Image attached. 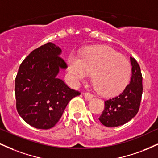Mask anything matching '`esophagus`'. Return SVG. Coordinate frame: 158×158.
Masks as SVG:
<instances>
[{"label":"esophagus","mask_w":158,"mask_h":158,"mask_svg":"<svg viewBox=\"0 0 158 158\" xmlns=\"http://www.w3.org/2000/svg\"><path fill=\"white\" fill-rule=\"evenodd\" d=\"M84 97L85 98V99H87L88 101H89L92 99V98H93V95L90 93H85V94H84Z\"/></svg>","instance_id":"34e87169"}]
</instances>
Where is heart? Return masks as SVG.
Wrapping results in <instances>:
<instances>
[{
    "mask_svg": "<svg viewBox=\"0 0 158 158\" xmlns=\"http://www.w3.org/2000/svg\"><path fill=\"white\" fill-rule=\"evenodd\" d=\"M68 71L70 80L77 85L92 73L96 88L105 95H114L128 84L131 64L128 59L106 47L87 48L78 56L68 58Z\"/></svg>",
    "mask_w": 158,
    "mask_h": 158,
    "instance_id": "b5f03b06",
    "label": "heart"
}]
</instances>
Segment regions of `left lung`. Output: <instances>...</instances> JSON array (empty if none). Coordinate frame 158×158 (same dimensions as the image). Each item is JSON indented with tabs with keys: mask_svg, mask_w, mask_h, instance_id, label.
Returning a JSON list of instances; mask_svg holds the SVG:
<instances>
[{
	"mask_svg": "<svg viewBox=\"0 0 158 158\" xmlns=\"http://www.w3.org/2000/svg\"><path fill=\"white\" fill-rule=\"evenodd\" d=\"M131 77L130 83L122 93L105 101V109L99 119L106 127L124 125L138 112L143 94V77L140 68L134 58L130 57Z\"/></svg>",
	"mask_w": 158,
	"mask_h": 158,
	"instance_id": "left-lung-1",
	"label": "left lung"
}]
</instances>
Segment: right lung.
Wrapping results in <instances>:
<instances>
[{"label":"right lung","instance_id":"add662e5","mask_svg":"<svg viewBox=\"0 0 158 158\" xmlns=\"http://www.w3.org/2000/svg\"><path fill=\"white\" fill-rule=\"evenodd\" d=\"M61 50L51 42L30 52L20 65L15 78L16 108L29 125L39 129L53 127L71 99L80 95L57 77L66 69Z\"/></svg>","mask_w":158,"mask_h":158}]
</instances>
